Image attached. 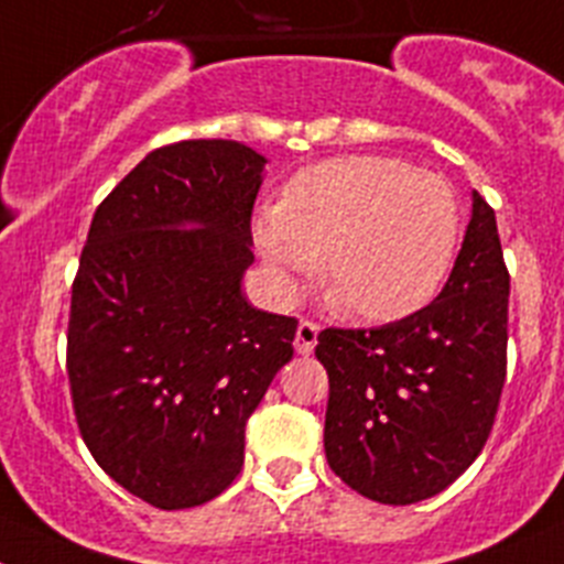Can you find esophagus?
I'll use <instances>...</instances> for the list:
<instances>
[{
  "label": "esophagus",
  "mask_w": 564,
  "mask_h": 564,
  "mask_svg": "<svg viewBox=\"0 0 564 564\" xmlns=\"http://www.w3.org/2000/svg\"><path fill=\"white\" fill-rule=\"evenodd\" d=\"M317 336H319V325L317 323H308V319H300L297 325V334H294V350L300 356H308L317 345Z\"/></svg>",
  "instance_id": "obj_1"
}]
</instances>
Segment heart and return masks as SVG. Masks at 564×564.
I'll return each instance as SVG.
<instances>
[{"label": "heart", "mask_w": 564, "mask_h": 564, "mask_svg": "<svg viewBox=\"0 0 564 564\" xmlns=\"http://www.w3.org/2000/svg\"><path fill=\"white\" fill-rule=\"evenodd\" d=\"M462 208L454 186L398 158H330L297 172L256 214V245L283 286L319 261V278L354 317L420 312L454 264Z\"/></svg>", "instance_id": "b5f03b06"}]
</instances>
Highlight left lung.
I'll return each instance as SVG.
<instances>
[{"mask_svg":"<svg viewBox=\"0 0 564 564\" xmlns=\"http://www.w3.org/2000/svg\"><path fill=\"white\" fill-rule=\"evenodd\" d=\"M509 272L496 210L473 192L465 241L434 303L381 328H325V456L341 481L406 507L481 454L507 381Z\"/></svg>","mask_w":564,"mask_h":564,"instance_id":"1","label":"left lung"}]
</instances>
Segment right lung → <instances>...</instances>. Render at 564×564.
Returning <instances> with one entry per match:
<instances>
[{"instance_id": "1", "label": "right lung", "mask_w": 564, "mask_h": 564, "mask_svg": "<svg viewBox=\"0 0 564 564\" xmlns=\"http://www.w3.org/2000/svg\"><path fill=\"white\" fill-rule=\"evenodd\" d=\"M267 158L194 139L152 150L97 208L72 286L66 370L97 465L192 509L245 465V425L292 359L297 319L241 292Z\"/></svg>"}]
</instances>
